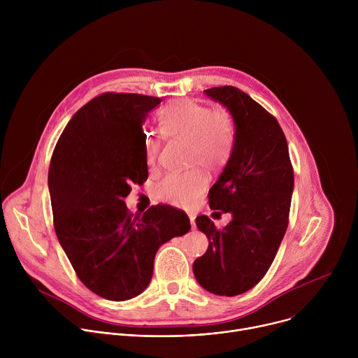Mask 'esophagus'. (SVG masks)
Wrapping results in <instances>:
<instances>
[{
  "label": "esophagus",
  "mask_w": 358,
  "mask_h": 358,
  "mask_svg": "<svg viewBox=\"0 0 358 358\" xmlns=\"http://www.w3.org/2000/svg\"><path fill=\"white\" fill-rule=\"evenodd\" d=\"M188 218H189V222H191V228H192V229H195V222H194L195 217H194L192 214H188Z\"/></svg>",
  "instance_id": "34e87169"
}]
</instances>
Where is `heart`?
Masks as SVG:
<instances>
[{
    "label": "heart",
    "mask_w": 358,
    "mask_h": 358,
    "mask_svg": "<svg viewBox=\"0 0 358 358\" xmlns=\"http://www.w3.org/2000/svg\"><path fill=\"white\" fill-rule=\"evenodd\" d=\"M160 124L169 136L188 137V162L208 170L222 169L231 159L235 145V123L229 112L213 110L198 101L180 99L160 113ZM145 162L155 166L160 136L148 130L144 136ZM208 185V177L199 169L170 173L156 187V196L171 206L188 207Z\"/></svg>",
    "instance_id": "b5f03b06"
}]
</instances>
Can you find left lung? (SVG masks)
Masks as SVG:
<instances>
[{"instance_id":"8db88e82","label":"left lung","mask_w":358,"mask_h":358,"mask_svg":"<svg viewBox=\"0 0 358 358\" xmlns=\"http://www.w3.org/2000/svg\"><path fill=\"white\" fill-rule=\"evenodd\" d=\"M203 93L221 103L235 123L231 159L210 189V207L229 213L232 220L217 229L207 215L196 217L208 249L194 261L192 271L210 293L236 296L257 285L276 257L294 178L286 137L272 115L234 86Z\"/></svg>"}]
</instances>
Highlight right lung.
I'll list each match as a JSON object with an SVG mask.
<instances>
[{"label":"right lung","mask_w":358,"mask_h":358,"mask_svg":"<svg viewBox=\"0 0 358 358\" xmlns=\"http://www.w3.org/2000/svg\"><path fill=\"white\" fill-rule=\"evenodd\" d=\"M162 99L105 93L82 106L50 159L55 232L82 283L123 301L148 286L159 248L187 234L188 217L156 206L131 215L124 198L148 177L143 124Z\"/></svg>","instance_id":"right-lung-1"}]
</instances>
